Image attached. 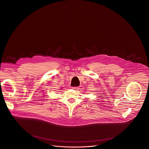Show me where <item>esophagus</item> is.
Returning a JSON list of instances; mask_svg holds the SVG:
<instances>
[{
  "instance_id": "esophagus-1",
  "label": "esophagus",
  "mask_w": 149,
  "mask_h": 149,
  "mask_svg": "<svg viewBox=\"0 0 149 149\" xmlns=\"http://www.w3.org/2000/svg\"><path fill=\"white\" fill-rule=\"evenodd\" d=\"M72 89L77 91H78L79 89V88L78 86H74V87H72Z\"/></svg>"
}]
</instances>
